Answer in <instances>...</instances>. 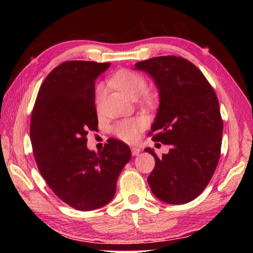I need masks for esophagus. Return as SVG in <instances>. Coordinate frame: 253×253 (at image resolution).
<instances>
[{
    "label": "esophagus",
    "instance_id": "1",
    "mask_svg": "<svg viewBox=\"0 0 253 253\" xmlns=\"http://www.w3.org/2000/svg\"><path fill=\"white\" fill-rule=\"evenodd\" d=\"M140 148H138V147H131V154L133 155V157H135V155H138L139 153H140Z\"/></svg>",
    "mask_w": 253,
    "mask_h": 253
}]
</instances>
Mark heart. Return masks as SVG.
Masks as SVG:
<instances>
[{"label": "heart", "mask_w": 253, "mask_h": 253, "mask_svg": "<svg viewBox=\"0 0 253 253\" xmlns=\"http://www.w3.org/2000/svg\"><path fill=\"white\" fill-rule=\"evenodd\" d=\"M110 84L114 87L123 91L126 95L131 99L138 98L139 95L146 92L148 84L147 80L142 75L136 72L122 69L117 72L110 80ZM106 88L103 84L96 85L95 89V104L100 106L104 99ZM144 121L141 118H130V120H124L118 122L114 126L115 135L126 142H135L139 133L143 129Z\"/></svg>", "instance_id": "obj_1"}]
</instances>
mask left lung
Here are the masks:
<instances>
[{
	"label": "left lung",
	"mask_w": 253,
	"mask_h": 253,
	"mask_svg": "<svg viewBox=\"0 0 253 253\" xmlns=\"http://www.w3.org/2000/svg\"><path fill=\"white\" fill-rule=\"evenodd\" d=\"M154 79L160 106L151 126L153 141L169 144L148 177L153 195L169 204L192 201L206 189L221 155L223 121L215 91L197 66L180 56L136 63Z\"/></svg>",
	"instance_id": "left-lung-1"
}]
</instances>
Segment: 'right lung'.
I'll return each instance as SVG.
<instances>
[{
	"label": "right lung",
	"instance_id": "add662e5",
	"mask_svg": "<svg viewBox=\"0 0 253 253\" xmlns=\"http://www.w3.org/2000/svg\"><path fill=\"white\" fill-rule=\"evenodd\" d=\"M111 63L68 61L47 75L38 92L30 139L38 169L52 191L72 208L91 211L109 203L131 158L129 147L109 139L101 152L87 148L98 130L94 84Z\"/></svg>",
	"mask_w": 253,
	"mask_h": 253
}]
</instances>
